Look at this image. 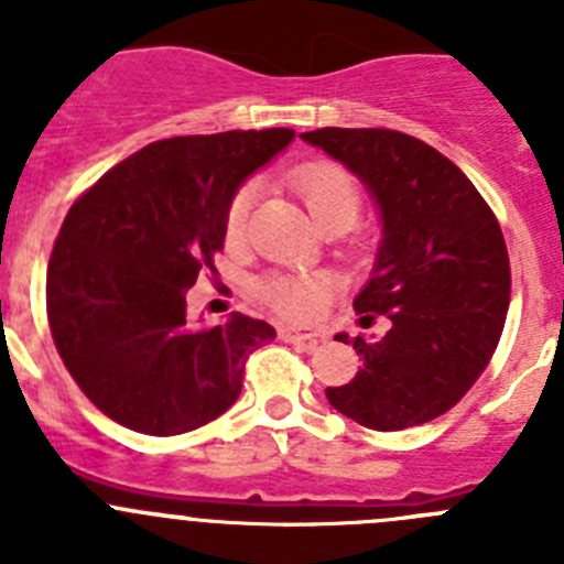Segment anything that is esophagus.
I'll return each instance as SVG.
<instances>
[{
  "label": "esophagus",
  "mask_w": 564,
  "mask_h": 564,
  "mask_svg": "<svg viewBox=\"0 0 564 564\" xmlns=\"http://www.w3.org/2000/svg\"><path fill=\"white\" fill-rule=\"evenodd\" d=\"M281 336H283V339H286V341H294V345H303V347H314L319 339H323V334H319V330H312V328H292V325H289V328H283Z\"/></svg>",
  "instance_id": "34e87169"
}]
</instances>
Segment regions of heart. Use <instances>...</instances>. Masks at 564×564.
<instances>
[{
	"label": "heart",
	"instance_id": "obj_1",
	"mask_svg": "<svg viewBox=\"0 0 564 564\" xmlns=\"http://www.w3.org/2000/svg\"><path fill=\"white\" fill-rule=\"evenodd\" d=\"M294 192L303 197L308 214L314 223H323L325 217H345L354 225L361 208V192L356 181L347 175L341 166L328 161L306 163L292 175ZM256 203V183H247L236 192V197L228 205V236H241L247 228V217ZM267 297L272 300V306L281 308L283 314L292 317H312L317 308L323 306L325 297V281L314 275L300 278H281V281L267 283Z\"/></svg>",
	"mask_w": 564,
	"mask_h": 564
}]
</instances>
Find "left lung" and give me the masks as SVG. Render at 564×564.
<instances>
[{"label":"left lung","mask_w":564,"mask_h":564,"mask_svg":"<svg viewBox=\"0 0 564 564\" xmlns=\"http://www.w3.org/2000/svg\"><path fill=\"white\" fill-rule=\"evenodd\" d=\"M300 139L354 172L381 217L376 264L354 306L361 328L376 314L389 328L356 336L359 372L325 398L365 429L429 423L462 401L501 339L509 256L496 214L454 161L414 135L323 128Z\"/></svg>","instance_id":"obj_1"}]
</instances>
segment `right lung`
<instances>
[{"label":"right lung","mask_w":564,"mask_h":564,"mask_svg":"<svg viewBox=\"0 0 564 564\" xmlns=\"http://www.w3.org/2000/svg\"><path fill=\"white\" fill-rule=\"evenodd\" d=\"M292 139L270 128L155 141L68 208L46 270L52 339L88 401L124 429L175 436L217 420L247 356L275 339L239 312L197 328L186 292L214 270L241 183Z\"/></svg>","instance_id":"add662e5"}]
</instances>
